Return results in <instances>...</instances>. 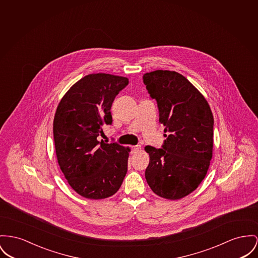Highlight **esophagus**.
<instances>
[{
	"instance_id": "obj_1",
	"label": "esophagus",
	"mask_w": 258,
	"mask_h": 258,
	"mask_svg": "<svg viewBox=\"0 0 258 258\" xmlns=\"http://www.w3.org/2000/svg\"><path fill=\"white\" fill-rule=\"evenodd\" d=\"M140 149H141V146H133V147H131L132 153H137Z\"/></svg>"
}]
</instances>
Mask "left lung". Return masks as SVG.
<instances>
[{"mask_svg": "<svg viewBox=\"0 0 258 258\" xmlns=\"http://www.w3.org/2000/svg\"><path fill=\"white\" fill-rule=\"evenodd\" d=\"M143 82L168 133L161 149L145 148L150 155L145 176L157 196L179 200L206 177L212 157L213 115L205 97L178 72L155 70L144 74Z\"/></svg>", "mask_w": 258, "mask_h": 258, "instance_id": "left-lung-1", "label": "left lung"}]
</instances>
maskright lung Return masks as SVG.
Masks as SVG:
<instances>
[{"label":"right lung","mask_w":258,"mask_h":258,"mask_svg":"<svg viewBox=\"0 0 258 258\" xmlns=\"http://www.w3.org/2000/svg\"><path fill=\"white\" fill-rule=\"evenodd\" d=\"M126 77L89 74L69 90L53 118V140L60 170L71 188L90 200L114 195L127 173L130 150L106 144L104 124L111 125V104L128 85Z\"/></svg>","instance_id":"right-lung-1"}]
</instances>
